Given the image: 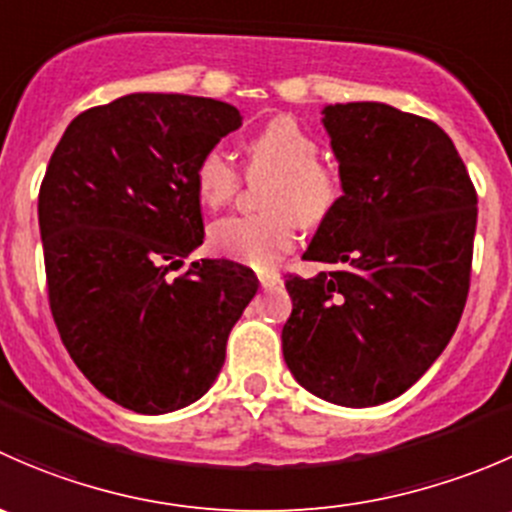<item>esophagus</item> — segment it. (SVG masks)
<instances>
[{"instance_id":"34e87169","label":"esophagus","mask_w":512,"mask_h":512,"mask_svg":"<svg viewBox=\"0 0 512 512\" xmlns=\"http://www.w3.org/2000/svg\"><path fill=\"white\" fill-rule=\"evenodd\" d=\"M257 280L262 287H275L280 282V272L277 270H257Z\"/></svg>"}]
</instances>
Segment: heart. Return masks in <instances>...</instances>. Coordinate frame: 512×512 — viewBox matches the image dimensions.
Listing matches in <instances>:
<instances>
[{
  "mask_svg": "<svg viewBox=\"0 0 512 512\" xmlns=\"http://www.w3.org/2000/svg\"><path fill=\"white\" fill-rule=\"evenodd\" d=\"M247 170L272 173L262 190V213L230 215L210 227V245L230 260L270 267L292 250L297 227H322L342 205V170L319 158V143L297 118L275 116L245 141ZM195 193L208 208H223L240 190L242 173L220 148L195 163Z\"/></svg>",
  "mask_w": 512,
  "mask_h": 512,
  "instance_id": "1",
  "label": "heart"
}]
</instances>
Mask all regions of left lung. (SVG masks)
I'll return each mask as SVG.
<instances>
[{
    "instance_id": "8db88e82",
    "label": "left lung",
    "mask_w": 512,
    "mask_h": 512,
    "mask_svg": "<svg viewBox=\"0 0 512 512\" xmlns=\"http://www.w3.org/2000/svg\"><path fill=\"white\" fill-rule=\"evenodd\" d=\"M342 205L287 275L282 352L294 379L339 406L396 399L451 342L468 289L478 195L433 121L374 101L324 108Z\"/></svg>"
}]
</instances>
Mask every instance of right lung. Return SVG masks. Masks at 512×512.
Returning a JSON list of instances; mask_svg holds the SVG:
<instances>
[{
    "label": "right lung",
    "instance_id": "right-lung-1",
    "mask_svg": "<svg viewBox=\"0 0 512 512\" xmlns=\"http://www.w3.org/2000/svg\"><path fill=\"white\" fill-rule=\"evenodd\" d=\"M242 126L230 103L128 94L79 113L39 188L51 317L81 374L123 409L168 414L210 389L252 270L200 260L195 163Z\"/></svg>",
    "mask_w": 512,
    "mask_h": 512
}]
</instances>
